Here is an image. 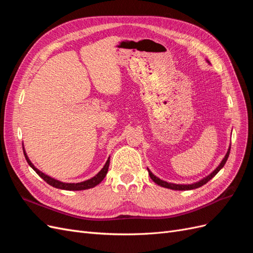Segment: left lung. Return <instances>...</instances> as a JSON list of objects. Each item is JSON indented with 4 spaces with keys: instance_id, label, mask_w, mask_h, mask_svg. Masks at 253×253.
Masks as SVG:
<instances>
[{
    "instance_id": "8db88e82",
    "label": "left lung",
    "mask_w": 253,
    "mask_h": 253,
    "mask_svg": "<svg viewBox=\"0 0 253 253\" xmlns=\"http://www.w3.org/2000/svg\"><path fill=\"white\" fill-rule=\"evenodd\" d=\"M207 62L209 63V61L207 60ZM230 148H231V147H229V149H228V151H227V154L225 155V157L223 158V160H221L220 164L218 165V167L216 168L215 170H214V171H213L211 174H209L208 176H206V177H204L203 179H201L200 181H196V182H194V183H190V185H179V183L168 182V181H165V180H163V179L158 178L157 176H155L154 174H153V173L148 169L149 175H150V177H151V179H152L153 181H154L155 183H157L158 186H162V187H164V188L172 189V190H181V191H183V190H193V189H197V188H200V187L204 186L205 183L208 182L210 179H212V178L214 177V176H215V175L220 171L221 168H223V167L225 166V164H226V162H227V159H228V157H229V154H230Z\"/></svg>"
}]
</instances>
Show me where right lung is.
Instances as JSON below:
<instances>
[{
  "label": "right lung",
  "mask_w": 253,
  "mask_h": 253,
  "mask_svg": "<svg viewBox=\"0 0 253 253\" xmlns=\"http://www.w3.org/2000/svg\"><path fill=\"white\" fill-rule=\"evenodd\" d=\"M23 152H24V155H25V158L27 160L28 165L33 168L34 171H36V173L40 176L41 178H43L45 181H46L48 185L55 187L57 189H61V190H67V191H81V190H86V189H90V188H94L95 186L99 185L100 183L104 177L106 176V173H108V170H109V166H110V157L109 159L106 160L105 165L103 166L102 169L99 171L94 177H91L85 181H81V182H77V183H72V182H63V181H60L58 179H55L50 177V176L44 174L43 172H41L39 169H37V168L34 166V164L30 162L27 154H26V151L24 150V147H23Z\"/></svg>",
  "instance_id": "add662e5"
}]
</instances>
